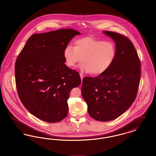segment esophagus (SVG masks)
<instances>
[{
	"mask_svg": "<svg viewBox=\"0 0 156 156\" xmlns=\"http://www.w3.org/2000/svg\"><path fill=\"white\" fill-rule=\"evenodd\" d=\"M80 77H81V81L82 82V80H83V75L81 73H80ZM82 82H81V84H82Z\"/></svg>",
	"mask_w": 156,
	"mask_h": 156,
	"instance_id": "1",
	"label": "esophagus"
}]
</instances>
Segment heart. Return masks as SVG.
<instances>
[{
  "label": "heart",
  "mask_w": 156,
  "mask_h": 156,
  "mask_svg": "<svg viewBox=\"0 0 156 156\" xmlns=\"http://www.w3.org/2000/svg\"><path fill=\"white\" fill-rule=\"evenodd\" d=\"M116 54V46L111 41H104L93 37H85L75 41V47L67 45L64 57L67 66L74 67L84 62L80 69L85 73L99 75L111 67Z\"/></svg>",
  "instance_id": "obj_1"
}]
</instances>
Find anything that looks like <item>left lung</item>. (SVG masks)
I'll list each match as a JSON object with an SVG mask.
<instances>
[{
	"instance_id": "1",
	"label": "left lung",
	"mask_w": 156,
	"mask_h": 156,
	"mask_svg": "<svg viewBox=\"0 0 156 156\" xmlns=\"http://www.w3.org/2000/svg\"><path fill=\"white\" fill-rule=\"evenodd\" d=\"M103 33L115 43V58L104 74L83 78L81 94L90 116L108 122L122 115L133 103L140 80V61L128 38L109 31Z\"/></svg>"
}]
</instances>
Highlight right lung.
Wrapping results in <instances>:
<instances>
[{
  "mask_svg": "<svg viewBox=\"0 0 156 156\" xmlns=\"http://www.w3.org/2000/svg\"><path fill=\"white\" fill-rule=\"evenodd\" d=\"M81 33L63 29L34 34L27 40L15 64L19 97L33 116L48 123L67 116L69 92L80 85L78 72L64 64V51Z\"/></svg>",
  "mask_w": 156,
  "mask_h": 156,
  "instance_id": "add662e5",
  "label": "right lung"
}]
</instances>
